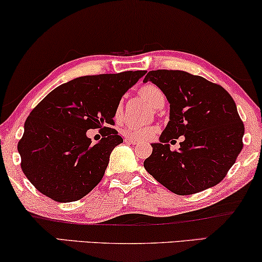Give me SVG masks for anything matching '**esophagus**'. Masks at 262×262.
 Wrapping results in <instances>:
<instances>
[{"mask_svg": "<svg viewBox=\"0 0 262 262\" xmlns=\"http://www.w3.org/2000/svg\"><path fill=\"white\" fill-rule=\"evenodd\" d=\"M125 142H126L127 144H132V145L138 144L137 141H134V139H130V138H125Z\"/></svg>", "mask_w": 262, "mask_h": 262, "instance_id": "obj_1", "label": "esophagus"}]
</instances>
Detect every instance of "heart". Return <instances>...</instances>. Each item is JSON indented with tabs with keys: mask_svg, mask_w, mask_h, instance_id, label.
<instances>
[{
	"mask_svg": "<svg viewBox=\"0 0 262 262\" xmlns=\"http://www.w3.org/2000/svg\"><path fill=\"white\" fill-rule=\"evenodd\" d=\"M139 95L144 98L148 103H150L152 107H158L161 102L165 101V95L162 93L160 88H158L154 84H145L139 89ZM123 110V103L121 101L117 104L115 108V115L119 117ZM158 127L152 125H136V124H127L123 128V135L126 138L134 139V141H147V139L154 137Z\"/></svg>",
	"mask_w": 262,
	"mask_h": 262,
	"instance_id": "heart-1",
	"label": "heart"
}]
</instances>
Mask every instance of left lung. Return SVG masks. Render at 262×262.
Listing matches in <instances>:
<instances>
[{"label":"left lung","instance_id":"left-lung-1","mask_svg":"<svg viewBox=\"0 0 262 262\" xmlns=\"http://www.w3.org/2000/svg\"><path fill=\"white\" fill-rule=\"evenodd\" d=\"M144 83L160 88L169 103V121L151 143L144 168L177 195H191L225 178L243 148L244 125L233 98L223 86L184 71L148 72ZM182 135L178 151L168 142Z\"/></svg>","mask_w":262,"mask_h":262}]
</instances>
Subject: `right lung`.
<instances>
[{
	"label": "right lung",
	"mask_w": 262,
	"mask_h": 262,
	"mask_svg": "<svg viewBox=\"0 0 262 262\" xmlns=\"http://www.w3.org/2000/svg\"><path fill=\"white\" fill-rule=\"evenodd\" d=\"M145 71L79 77L49 93L27 117L18 143L21 169L31 184L57 202L88 195L106 171L123 138L114 125L115 108ZM101 128L96 145L86 136Z\"/></svg>",
	"instance_id": "obj_1"
}]
</instances>
